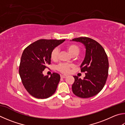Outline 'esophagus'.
<instances>
[{
  "label": "esophagus",
  "mask_w": 125,
  "mask_h": 125,
  "mask_svg": "<svg viewBox=\"0 0 125 125\" xmlns=\"http://www.w3.org/2000/svg\"><path fill=\"white\" fill-rule=\"evenodd\" d=\"M67 77V76L66 75H61V78H63V79H64V78H65Z\"/></svg>",
  "instance_id": "34e87169"
}]
</instances>
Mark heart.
I'll return each mask as SVG.
<instances>
[{"label":"heart","instance_id":"heart-1","mask_svg":"<svg viewBox=\"0 0 125 125\" xmlns=\"http://www.w3.org/2000/svg\"><path fill=\"white\" fill-rule=\"evenodd\" d=\"M67 51L69 53L70 55H78L79 51H80V48L76 44H70L67 45L65 47ZM58 49L57 48L54 49L51 52V58L52 60L54 61H56L58 58ZM73 65L69 64H65V63H61L57 66V69L58 71L62 73L63 74H67L68 73L69 70L71 68H72Z\"/></svg>","mask_w":125,"mask_h":125}]
</instances>
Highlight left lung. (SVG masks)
Here are the masks:
<instances>
[{
	"instance_id": "left-lung-1",
	"label": "left lung",
	"mask_w": 125,
	"mask_h": 125,
	"mask_svg": "<svg viewBox=\"0 0 125 125\" xmlns=\"http://www.w3.org/2000/svg\"><path fill=\"white\" fill-rule=\"evenodd\" d=\"M72 41L80 42L86 49L85 56L81 64V72H86L83 79L74 76L72 91L80 98H90L103 89L108 75L109 62L105 50L98 42L87 37L74 38Z\"/></svg>"
}]
</instances>
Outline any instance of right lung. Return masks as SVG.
<instances>
[{
  "instance_id": "right-lung-1",
  "label": "right lung",
  "mask_w": 125,
  "mask_h": 125,
  "mask_svg": "<svg viewBox=\"0 0 125 125\" xmlns=\"http://www.w3.org/2000/svg\"><path fill=\"white\" fill-rule=\"evenodd\" d=\"M65 41L40 39L27 46L22 53L19 74L22 83L31 96L44 99L51 96L57 87L60 75L53 73L50 77L42 72L51 63L52 51Z\"/></svg>"
}]
</instances>
